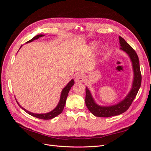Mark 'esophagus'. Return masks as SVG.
<instances>
[{"label": "esophagus", "mask_w": 151, "mask_h": 151, "mask_svg": "<svg viewBox=\"0 0 151 151\" xmlns=\"http://www.w3.org/2000/svg\"><path fill=\"white\" fill-rule=\"evenodd\" d=\"M84 81V76L83 74H77L75 77V81L76 83H81Z\"/></svg>", "instance_id": "34e87169"}]
</instances>
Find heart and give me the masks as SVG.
Returning <instances> with one entry per match:
<instances>
[{
  "label": "heart",
  "mask_w": 151,
  "mask_h": 151,
  "mask_svg": "<svg viewBox=\"0 0 151 151\" xmlns=\"http://www.w3.org/2000/svg\"><path fill=\"white\" fill-rule=\"evenodd\" d=\"M96 47V43L95 42H91L89 44V48L91 50H93Z\"/></svg>",
  "instance_id": "1"
}]
</instances>
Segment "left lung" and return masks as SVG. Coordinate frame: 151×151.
<instances>
[{
	"label": "left lung",
	"mask_w": 151,
	"mask_h": 151,
	"mask_svg": "<svg viewBox=\"0 0 151 151\" xmlns=\"http://www.w3.org/2000/svg\"><path fill=\"white\" fill-rule=\"evenodd\" d=\"M119 43L121 47L120 49L127 54L132 62L134 72V78L132 88L125 98L120 102L115 104L109 105V106H101L95 101L90 90L88 87H86L85 99L86 105L90 112L96 116L109 117L119 115L120 114L124 113L130 107L140 88L142 77L137 55L135 50L130 46V45L127 43L125 40L121 36H119Z\"/></svg>",
	"instance_id": "left-lung-1"
}]
</instances>
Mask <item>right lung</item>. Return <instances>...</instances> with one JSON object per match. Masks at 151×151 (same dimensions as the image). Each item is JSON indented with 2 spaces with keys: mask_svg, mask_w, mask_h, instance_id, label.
<instances>
[{
  "mask_svg": "<svg viewBox=\"0 0 151 151\" xmlns=\"http://www.w3.org/2000/svg\"><path fill=\"white\" fill-rule=\"evenodd\" d=\"M45 35H38L35 36V37H33L31 40H30L28 42H27L26 43H28L30 42H32L33 41L35 40H38L39 38L40 37H43ZM22 45H21V47L19 48V49L22 47ZM74 84V79H72L69 83H68L65 88H63L62 92H61V94H60V100H59V102L57 104V106L52 111H50L48 113H31L28 110H26L25 108H24L23 107H22L21 105L19 104V103H18V101L16 100V101L17 103V104H19V106L22 109H24V111H25L27 113H28L29 115L35 116L36 118H40V119H43V120H50V119H52V118H55V116H58V115L62 112L63 108L65 106V102H66V99L67 98V96L68 93H69V91L70 89V88L72 87V86Z\"/></svg>",
  "mask_w": 151,
  "mask_h": 151,
  "instance_id": "add662e5",
  "label": "right lung"
}]
</instances>
